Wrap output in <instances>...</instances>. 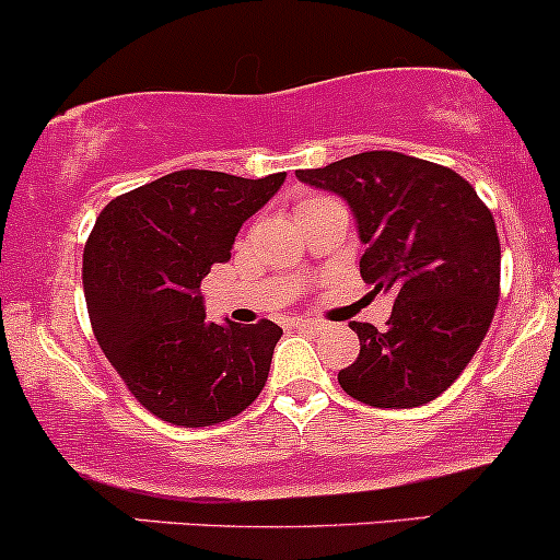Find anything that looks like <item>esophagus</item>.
Segmentation results:
<instances>
[{
  "mask_svg": "<svg viewBox=\"0 0 560 560\" xmlns=\"http://www.w3.org/2000/svg\"><path fill=\"white\" fill-rule=\"evenodd\" d=\"M299 330H323V323H317V319H296Z\"/></svg>",
  "mask_w": 560,
  "mask_h": 560,
  "instance_id": "1",
  "label": "esophagus"
}]
</instances>
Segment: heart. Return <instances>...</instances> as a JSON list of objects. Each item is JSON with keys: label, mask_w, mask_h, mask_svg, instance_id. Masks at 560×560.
Instances as JSON below:
<instances>
[{"label": "heart", "mask_w": 560, "mask_h": 560, "mask_svg": "<svg viewBox=\"0 0 560 560\" xmlns=\"http://www.w3.org/2000/svg\"><path fill=\"white\" fill-rule=\"evenodd\" d=\"M306 200H312V198H306Z\"/></svg>", "instance_id": "obj_1"}]
</instances>
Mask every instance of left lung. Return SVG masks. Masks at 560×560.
Returning <instances> with one entry per match:
<instances>
[{"label":"left lung","mask_w":560,"mask_h":560,"mask_svg":"<svg viewBox=\"0 0 560 560\" xmlns=\"http://www.w3.org/2000/svg\"><path fill=\"white\" fill-rule=\"evenodd\" d=\"M296 177L347 198L368 246L360 275L375 293L397 296L386 330L349 323L360 357L338 383L370 407L429 405L468 368L498 310L492 211L457 172L394 150L299 168Z\"/></svg>","instance_id":"1"}]
</instances>
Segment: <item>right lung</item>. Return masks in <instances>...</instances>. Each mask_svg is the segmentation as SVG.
<instances>
[{
	"label": "right lung",
	"mask_w": 560,
	"mask_h": 560,
	"mask_svg": "<svg viewBox=\"0 0 560 560\" xmlns=\"http://www.w3.org/2000/svg\"><path fill=\"white\" fill-rule=\"evenodd\" d=\"M282 179L182 168L100 211L81 267L86 312L100 349L155 418L203 429L261 394L280 325L206 323L200 280L230 261L237 230Z\"/></svg>",
	"instance_id": "add662e5"
}]
</instances>
